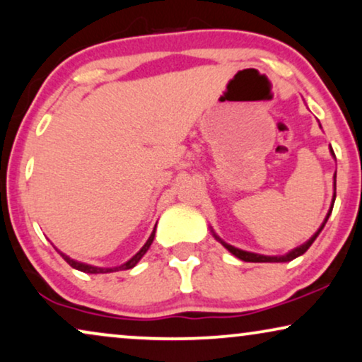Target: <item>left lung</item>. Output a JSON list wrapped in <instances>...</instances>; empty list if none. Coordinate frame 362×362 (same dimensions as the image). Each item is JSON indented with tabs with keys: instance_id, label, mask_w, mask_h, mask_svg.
<instances>
[{
	"instance_id": "obj_1",
	"label": "left lung",
	"mask_w": 362,
	"mask_h": 362,
	"mask_svg": "<svg viewBox=\"0 0 362 362\" xmlns=\"http://www.w3.org/2000/svg\"><path fill=\"white\" fill-rule=\"evenodd\" d=\"M329 151H331V156L334 158L336 160V156H334V151H333V148H329ZM334 191H336V175H334ZM334 199H336V192L333 194V201H331V207H329V211H328V214H326V217H325V221H323V224L320 226V229L315 232L313 235L310 237L308 240L305 242V244H301V245H298L296 247V249H293V250H290V252H286V254H284V255H262V254H254V252H247V250H242V249H237V247H234V245H230V244H227V242H224L221 239L219 235L216 234L214 230H212V235L216 237L217 240L221 242L222 245L226 247L227 250L230 252L232 255H235L237 259H240V260H244V262H276V264H281V262H291L293 259H296V257H300V255H303L306 250L310 249L311 247V244H313V242L316 240V237L320 235V232L323 230V227H325V224L326 222H328V217L331 216V211H333V206H334Z\"/></svg>"
}]
</instances>
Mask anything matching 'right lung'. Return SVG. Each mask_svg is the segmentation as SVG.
Masks as SVG:
<instances>
[{
  "instance_id": "1",
  "label": "right lung",
  "mask_w": 362,
  "mask_h": 362,
  "mask_svg": "<svg viewBox=\"0 0 362 362\" xmlns=\"http://www.w3.org/2000/svg\"><path fill=\"white\" fill-rule=\"evenodd\" d=\"M155 230H156V227H155V229H153L151 235L148 237V240L145 242V245H143L141 249L138 250L136 254L133 255L130 260L125 262V264H122V265H117V267H93V265L83 264V262L74 260V259H71V257H69V255L62 254V252H59V254L62 255V259L66 260L67 264L72 267V269L81 270V272H83V274H112V272H118V270H128V269H133V267H135V265L138 264V262L141 260V257L146 254L148 249H150V245L153 244V239H155Z\"/></svg>"
}]
</instances>
